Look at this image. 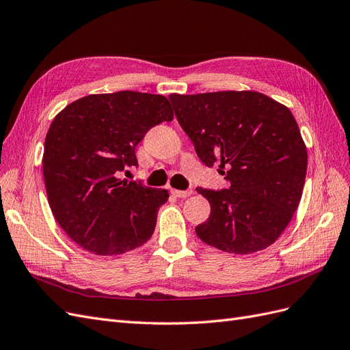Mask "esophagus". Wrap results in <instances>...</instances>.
Wrapping results in <instances>:
<instances>
[{
    "label": "esophagus",
    "instance_id": "obj_1",
    "mask_svg": "<svg viewBox=\"0 0 350 350\" xmlns=\"http://www.w3.org/2000/svg\"><path fill=\"white\" fill-rule=\"evenodd\" d=\"M172 194L175 197H181V198H185V197H189L193 194L191 189H172Z\"/></svg>",
    "mask_w": 350,
    "mask_h": 350
}]
</instances>
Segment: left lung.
<instances>
[{
  "mask_svg": "<svg viewBox=\"0 0 350 350\" xmlns=\"http://www.w3.org/2000/svg\"><path fill=\"white\" fill-rule=\"evenodd\" d=\"M169 100L201 162L219 165L230 184L197 188L211 207L197 237L229 254L270 247L299 206L308 162L289 108L252 90L172 93Z\"/></svg>",
  "mask_w": 350,
  "mask_h": 350,
  "instance_id": "1",
  "label": "left lung"
}]
</instances>
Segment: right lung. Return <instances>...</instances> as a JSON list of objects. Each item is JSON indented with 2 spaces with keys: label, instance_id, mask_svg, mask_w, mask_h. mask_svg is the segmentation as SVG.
Listing matches in <instances>:
<instances>
[{
  "label": "right lung",
  "instance_id": "1",
  "mask_svg": "<svg viewBox=\"0 0 350 350\" xmlns=\"http://www.w3.org/2000/svg\"><path fill=\"white\" fill-rule=\"evenodd\" d=\"M172 120L162 94L122 90L80 98L52 121L42 157L48 203L83 250L113 257L150 239L169 193L120 174L137 166L144 134Z\"/></svg>",
  "mask_w": 350,
  "mask_h": 350
}]
</instances>
